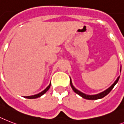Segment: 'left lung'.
Here are the masks:
<instances>
[{"label": "left lung", "instance_id": "8db88e82", "mask_svg": "<svg viewBox=\"0 0 124 124\" xmlns=\"http://www.w3.org/2000/svg\"><path fill=\"white\" fill-rule=\"evenodd\" d=\"M120 72H121V67H120ZM119 78L120 76H118L117 78V79H116V81L114 82V83H113L110 87H109V88H108V89H106V90L103 91L102 92H101V93H98V94H95V95H87V94H85V93L81 92H80L79 90H77V89L72 85V81H71V78H70V84H71V88H72V90H74V92L77 93V94H78L79 95H80L81 97H83V98L84 99H88V100H96V99H99L102 98V97H105L106 95H108V94L111 92V90H112L113 88L114 87L115 85L117 83L118 81V79H119Z\"/></svg>", "mask_w": 124, "mask_h": 124}]
</instances>
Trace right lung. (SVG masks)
<instances>
[{
	"label": "right lung",
	"instance_id": "1",
	"mask_svg": "<svg viewBox=\"0 0 124 124\" xmlns=\"http://www.w3.org/2000/svg\"><path fill=\"white\" fill-rule=\"evenodd\" d=\"M50 86H51V83H50V85L46 87V89H45V90L41 92H40V93H38V94H36V95H31V96H25L24 97H25V98H27V99H36V98H38V97H40L41 96H42L43 94H45L46 92L49 90V88H50Z\"/></svg>",
	"mask_w": 124,
	"mask_h": 124
}]
</instances>
